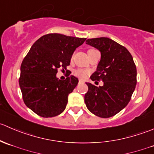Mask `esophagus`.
<instances>
[{"label":"esophagus","mask_w":154,"mask_h":154,"mask_svg":"<svg viewBox=\"0 0 154 154\" xmlns=\"http://www.w3.org/2000/svg\"><path fill=\"white\" fill-rule=\"evenodd\" d=\"M79 83H83V80H79Z\"/></svg>","instance_id":"obj_1"}]
</instances>
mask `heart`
<instances>
[{
    "label": "heart",
    "instance_id": "heart-1",
    "mask_svg": "<svg viewBox=\"0 0 154 154\" xmlns=\"http://www.w3.org/2000/svg\"><path fill=\"white\" fill-rule=\"evenodd\" d=\"M89 74L88 71L85 69H82V68H77V69L74 70V74L76 77H79L80 79H86L88 74Z\"/></svg>",
    "mask_w": 154,
    "mask_h": 154
}]
</instances>
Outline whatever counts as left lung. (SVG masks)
<instances>
[{
	"instance_id": "obj_1",
	"label": "left lung",
	"mask_w": 154,
	"mask_h": 154,
	"mask_svg": "<svg viewBox=\"0 0 154 154\" xmlns=\"http://www.w3.org/2000/svg\"><path fill=\"white\" fill-rule=\"evenodd\" d=\"M87 45L101 54L97 70L90 77L102 80L103 86L86 83L88 90L84 100L88 109L100 118H109L128 104L136 85V67L128 50L106 37L88 38Z\"/></svg>"
}]
</instances>
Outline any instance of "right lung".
<instances>
[{
	"instance_id": "obj_1",
	"label": "right lung",
	"mask_w": 154,
	"mask_h": 154,
	"mask_svg": "<svg viewBox=\"0 0 154 154\" xmlns=\"http://www.w3.org/2000/svg\"><path fill=\"white\" fill-rule=\"evenodd\" d=\"M86 39L49 33L32 45L21 63L19 86L24 103L35 114L51 118L64 111L78 79L69 74L61 80L56 74L59 68L66 70L73 53Z\"/></svg>"
}]
</instances>
